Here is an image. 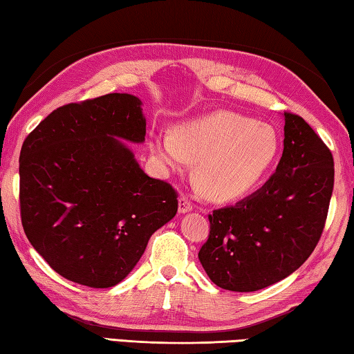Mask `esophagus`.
Wrapping results in <instances>:
<instances>
[{"label":"esophagus","mask_w":354,"mask_h":354,"mask_svg":"<svg viewBox=\"0 0 354 354\" xmlns=\"http://www.w3.org/2000/svg\"><path fill=\"white\" fill-rule=\"evenodd\" d=\"M178 205H179L178 206L179 214H187L192 211V209H194V205H192V201L187 198V196H179Z\"/></svg>","instance_id":"obj_1"}]
</instances>
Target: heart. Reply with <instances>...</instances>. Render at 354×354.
<instances>
[{
	"label": "heart",
	"instance_id": "heart-1",
	"mask_svg": "<svg viewBox=\"0 0 354 354\" xmlns=\"http://www.w3.org/2000/svg\"><path fill=\"white\" fill-rule=\"evenodd\" d=\"M149 149L164 170L183 171L195 160L194 176L203 194L217 201L247 195L262 181L278 153V136L270 124L231 111H217L153 131Z\"/></svg>",
	"mask_w": 354,
	"mask_h": 354
}]
</instances>
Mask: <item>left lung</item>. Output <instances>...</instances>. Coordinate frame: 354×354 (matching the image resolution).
<instances>
[{"label": "left lung", "instance_id": "obj_1", "mask_svg": "<svg viewBox=\"0 0 354 354\" xmlns=\"http://www.w3.org/2000/svg\"><path fill=\"white\" fill-rule=\"evenodd\" d=\"M334 160L315 131L284 112V149L270 179L234 206L209 215L198 259L214 284L254 292L289 277L313 253L325 227Z\"/></svg>", "mask_w": 354, "mask_h": 354}]
</instances>
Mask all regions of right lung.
I'll return each instance as SVG.
<instances>
[{
  "label": "right lung",
  "mask_w": 354,
  "mask_h": 354,
  "mask_svg": "<svg viewBox=\"0 0 354 354\" xmlns=\"http://www.w3.org/2000/svg\"><path fill=\"white\" fill-rule=\"evenodd\" d=\"M145 133L142 101L109 93L53 111L23 142V230L65 279L118 284L176 215L175 189L149 178L123 142H145Z\"/></svg>",
  "instance_id": "obj_1"
}]
</instances>
